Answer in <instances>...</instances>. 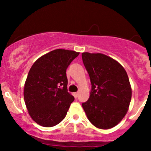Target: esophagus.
<instances>
[{"mask_svg": "<svg viewBox=\"0 0 151 151\" xmlns=\"http://www.w3.org/2000/svg\"><path fill=\"white\" fill-rule=\"evenodd\" d=\"M79 95V92H76L75 93H74V96H75V97H78Z\"/></svg>", "mask_w": 151, "mask_h": 151, "instance_id": "1", "label": "esophagus"}]
</instances>
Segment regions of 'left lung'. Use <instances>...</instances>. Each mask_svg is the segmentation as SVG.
<instances>
[{
    "mask_svg": "<svg viewBox=\"0 0 151 151\" xmlns=\"http://www.w3.org/2000/svg\"><path fill=\"white\" fill-rule=\"evenodd\" d=\"M91 91L82 107L95 127L109 129L124 119L131 99V86L123 66L101 53H81Z\"/></svg>",
    "mask_w": 151,
    "mask_h": 151,
    "instance_id": "obj_1",
    "label": "left lung"
}]
</instances>
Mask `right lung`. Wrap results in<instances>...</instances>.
<instances>
[{
  "label": "right lung",
  "mask_w": 151,
  "mask_h": 151,
  "mask_svg": "<svg viewBox=\"0 0 151 151\" xmlns=\"http://www.w3.org/2000/svg\"><path fill=\"white\" fill-rule=\"evenodd\" d=\"M79 52L57 49L38 58L31 67L24 100L35 122L44 127L58 125L65 119L74 96L67 91L66 70Z\"/></svg>",
  "instance_id": "1"
}]
</instances>
